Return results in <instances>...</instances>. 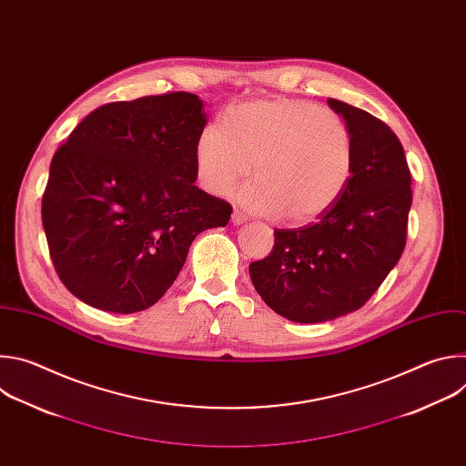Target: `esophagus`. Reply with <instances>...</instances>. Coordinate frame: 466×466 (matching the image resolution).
Instances as JSON below:
<instances>
[{"mask_svg":"<svg viewBox=\"0 0 466 466\" xmlns=\"http://www.w3.org/2000/svg\"><path fill=\"white\" fill-rule=\"evenodd\" d=\"M247 221V216L243 214V212H239V210H234L232 212V223L234 225H241V223H245Z\"/></svg>","mask_w":466,"mask_h":466,"instance_id":"obj_1","label":"esophagus"}]
</instances>
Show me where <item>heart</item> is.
<instances>
[{"label": "heart", "instance_id": "1", "mask_svg": "<svg viewBox=\"0 0 466 466\" xmlns=\"http://www.w3.org/2000/svg\"><path fill=\"white\" fill-rule=\"evenodd\" d=\"M252 171L238 198L254 214L306 225L336 205L352 178L354 142L347 121L295 99L248 101L208 123L195 144V167L214 195H227Z\"/></svg>", "mask_w": 466, "mask_h": 466}]
</instances>
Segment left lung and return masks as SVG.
Returning a JSON list of instances; mask_svg holds the SVG:
<instances>
[{
  "label": "left lung",
  "mask_w": 466,
  "mask_h": 466,
  "mask_svg": "<svg viewBox=\"0 0 466 466\" xmlns=\"http://www.w3.org/2000/svg\"><path fill=\"white\" fill-rule=\"evenodd\" d=\"M354 142L352 178L315 223L277 228L268 258L248 265L273 311L322 322L360 309L400 259L413 201L411 173L394 132L372 114L328 99Z\"/></svg>",
  "instance_id": "8db88e82"
}]
</instances>
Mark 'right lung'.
<instances>
[{"instance_id":"right-lung-1","label":"right lung","mask_w":466,"mask_h":466,"mask_svg":"<svg viewBox=\"0 0 466 466\" xmlns=\"http://www.w3.org/2000/svg\"><path fill=\"white\" fill-rule=\"evenodd\" d=\"M207 125L195 94L106 103L62 144L42 197L60 282L97 309L135 313L162 299L191 241L232 207L198 189L195 144Z\"/></svg>"}]
</instances>
